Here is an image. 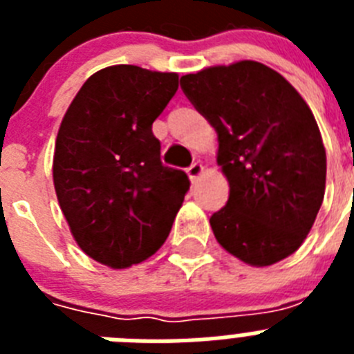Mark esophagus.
Instances as JSON below:
<instances>
[{"label": "esophagus", "instance_id": "esophagus-1", "mask_svg": "<svg viewBox=\"0 0 354 354\" xmlns=\"http://www.w3.org/2000/svg\"><path fill=\"white\" fill-rule=\"evenodd\" d=\"M202 171H204V165H202V162H193L192 167L187 168V175H189V179L192 180H196L200 177V175H202Z\"/></svg>", "mask_w": 354, "mask_h": 354}]
</instances>
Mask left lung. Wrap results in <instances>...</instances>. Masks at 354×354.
Listing matches in <instances>:
<instances>
[{"mask_svg": "<svg viewBox=\"0 0 354 354\" xmlns=\"http://www.w3.org/2000/svg\"><path fill=\"white\" fill-rule=\"evenodd\" d=\"M218 133L230 186L211 216L214 237L250 266L289 257L310 232L326 186V150L310 108L277 71L252 60L180 77Z\"/></svg>", "mask_w": 354, "mask_h": 354, "instance_id": "1", "label": "left lung"}]
</instances>
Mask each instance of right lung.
I'll return each mask as SVG.
<instances>
[{"mask_svg": "<svg viewBox=\"0 0 354 354\" xmlns=\"http://www.w3.org/2000/svg\"><path fill=\"white\" fill-rule=\"evenodd\" d=\"M179 88L175 72L113 65L84 81L58 129L53 180L71 232L88 257L122 270L167 241L189 189L161 162L152 124Z\"/></svg>", "mask_w": 354, "mask_h": 354, "instance_id": "obj_1", "label": "right lung"}]
</instances>
